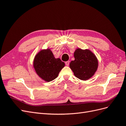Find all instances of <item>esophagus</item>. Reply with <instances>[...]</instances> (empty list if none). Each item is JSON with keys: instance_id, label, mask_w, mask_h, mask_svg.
<instances>
[{"instance_id": "esophagus-1", "label": "esophagus", "mask_w": 126, "mask_h": 126, "mask_svg": "<svg viewBox=\"0 0 126 126\" xmlns=\"http://www.w3.org/2000/svg\"><path fill=\"white\" fill-rule=\"evenodd\" d=\"M69 63H70V61H66L65 62V64L66 66H68L69 65Z\"/></svg>"}]
</instances>
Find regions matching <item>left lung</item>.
<instances>
[{
	"instance_id": "1",
	"label": "left lung",
	"mask_w": 126,
	"mask_h": 126,
	"mask_svg": "<svg viewBox=\"0 0 126 126\" xmlns=\"http://www.w3.org/2000/svg\"><path fill=\"white\" fill-rule=\"evenodd\" d=\"M75 60L72 61L70 67L77 78L86 80L94 76L98 66L96 55L90 50L78 48L74 53Z\"/></svg>"
}]
</instances>
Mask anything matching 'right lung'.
Listing matches in <instances>:
<instances>
[{
	"instance_id": "right-lung-1",
	"label": "right lung",
	"mask_w": 126,
	"mask_h": 126,
	"mask_svg": "<svg viewBox=\"0 0 126 126\" xmlns=\"http://www.w3.org/2000/svg\"><path fill=\"white\" fill-rule=\"evenodd\" d=\"M64 66V62L59 58H55L49 48L40 50L35 55L33 62L36 74L47 82L57 78Z\"/></svg>"
}]
</instances>
